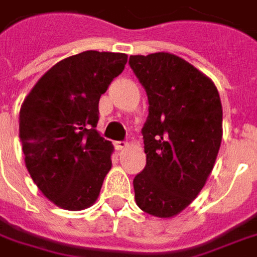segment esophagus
Instances as JSON below:
<instances>
[{"mask_svg":"<svg viewBox=\"0 0 257 257\" xmlns=\"http://www.w3.org/2000/svg\"><path fill=\"white\" fill-rule=\"evenodd\" d=\"M127 146H128V144H127L125 141H116V143H114V147H116V150H124Z\"/></svg>","mask_w":257,"mask_h":257,"instance_id":"1","label":"esophagus"}]
</instances>
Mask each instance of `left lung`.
Segmentation results:
<instances>
[{
  "label": "left lung",
  "mask_w": 257,
  "mask_h": 257,
  "mask_svg": "<svg viewBox=\"0 0 257 257\" xmlns=\"http://www.w3.org/2000/svg\"><path fill=\"white\" fill-rule=\"evenodd\" d=\"M146 89L143 127L147 163L134 177L139 208L158 218L185 209L204 188L222 141V104L213 82L187 60L165 52L130 56Z\"/></svg>",
  "instance_id": "left-lung-1"
}]
</instances>
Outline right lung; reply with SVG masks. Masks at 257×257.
Listing matches in <instances>:
<instances>
[{
  "mask_svg": "<svg viewBox=\"0 0 257 257\" xmlns=\"http://www.w3.org/2000/svg\"><path fill=\"white\" fill-rule=\"evenodd\" d=\"M125 53L86 51L58 62L22 103L20 139L36 187L63 209L94 204L111 168V143L96 130L99 100Z\"/></svg>",
  "mask_w": 257,
  "mask_h": 257,
  "instance_id": "right-lung-1",
  "label": "right lung"
}]
</instances>
